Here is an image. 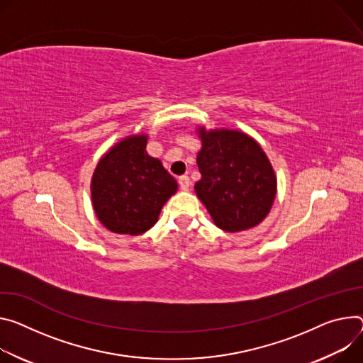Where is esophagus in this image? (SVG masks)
Instances as JSON below:
<instances>
[{"label":"esophagus","mask_w":363,"mask_h":363,"mask_svg":"<svg viewBox=\"0 0 363 363\" xmlns=\"http://www.w3.org/2000/svg\"><path fill=\"white\" fill-rule=\"evenodd\" d=\"M178 182H179V186H181L182 191H186V189L191 186V179H189V177H186V175L179 177V178H178Z\"/></svg>","instance_id":"obj_1"}]
</instances>
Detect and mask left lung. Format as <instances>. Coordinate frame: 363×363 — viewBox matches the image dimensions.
<instances>
[{
	"label": "left lung",
	"instance_id": "obj_1",
	"mask_svg": "<svg viewBox=\"0 0 363 363\" xmlns=\"http://www.w3.org/2000/svg\"><path fill=\"white\" fill-rule=\"evenodd\" d=\"M196 156L201 179L195 192L217 227L235 233L265 218L274 204L277 178L265 152L236 130L200 128Z\"/></svg>",
	"mask_w": 363,
	"mask_h": 363
}]
</instances>
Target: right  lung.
Wrapping results in <instances>:
<instances>
[{"instance_id":"right-lung-1","label":"right lung","mask_w":363,"mask_h":363,"mask_svg":"<svg viewBox=\"0 0 363 363\" xmlns=\"http://www.w3.org/2000/svg\"><path fill=\"white\" fill-rule=\"evenodd\" d=\"M145 135L125 138L96 164L91 195L95 214L114 233L138 236L157 221L178 184L147 155Z\"/></svg>"}]
</instances>
